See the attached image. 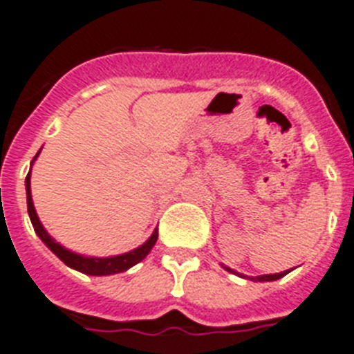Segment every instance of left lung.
I'll return each instance as SVG.
<instances>
[{
  "mask_svg": "<svg viewBox=\"0 0 354 354\" xmlns=\"http://www.w3.org/2000/svg\"><path fill=\"white\" fill-rule=\"evenodd\" d=\"M223 266V264H221ZM223 268L227 270V272L230 273H237L236 270L228 268V266H223ZM286 273H290V270H286V272H281V273H266V275H257V277H246V275H241V273H237L239 277H245V279H250V281H255V283H264V281H277V279L284 277Z\"/></svg>",
  "mask_w": 354,
  "mask_h": 354,
  "instance_id": "obj_1",
  "label": "left lung"
}]
</instances>
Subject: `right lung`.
Segmentation results:
<instances>
[{
  "instance_id": "obj_1",
  "label": "right lung",
  "mask_w": 354,
  "mask_h": 354,
  "mask_svg": "<svg viewBox=\"0 0 354 354\" xmlns=\"http://www.w3.org/2000/svg\"><path fill=\"white\" fill-rule=\"evenodd\" d=\"M39 153L35 154L30 165H34V162L37 160ZM30 171H32V167H30ZM30 171H28V174H26L25 187H26V207H28V216H30L32 227H34L35 234L39 236L41 241L48 246L50 250L57 255L59 259L66 264V266L77 270V272L86 273V275H95V277H102V275H115V273L126 272V270H129L131 266H135L136 263H140V261L145 259V257H147V254L153 250L154 243H156V239H158V228H154V232L151 234V237L144 243V245L136 246L135 250H131V252H126V254H120V255H111V257H93V255H82V254H77V252H71V250H68V248H64L61 243L55 241V239H53V237L46 232V228L43 227V223L39 221V216H37V212H35L34 201H32V191H30Z\"/></svg>"
}]
</instances>
